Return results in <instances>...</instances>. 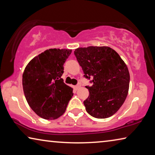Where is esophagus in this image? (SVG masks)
Masks as SVG:
<instances>
[{
	"mask_svg": "<svg viewBox=\"0 0 155 155\" xmlns=\"http://www.w3.org/2000/svg\"><path fill=\"white\" fill-rule=\"evenodd\" d=\"M81 87V84H79V83H78V85H76L75 86V89H76V90H78V89H79V87Z\"/></svg>",
	"mask_w": 155,
	"mask_h": 155,
	"instance_id": "obj_1",
	"label": "esophagus"
}]
</instances>
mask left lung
<instances>
[{
  "label": "left lung",
  "instance_id": "obj_1",
  "mask_svg": "<svg viewBox=\"0 0 155 155\" xmlns=\"http://www.w3.org/2000/svg\"><path fill=\"white\" fill-rule=\"evenodd\" d=\"M84 77L91 86L83 104L89 114L99 119L115 114L125 101L129 88L128 68L118 54L108 46H89L75 50Z\"/></svg>",
  "mask_w": 155,
  "mask_h": 155
}]
</instances>
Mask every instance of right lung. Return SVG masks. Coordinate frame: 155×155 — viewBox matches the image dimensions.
Here are the masks:
<instances>
[{
	"instance_id": "right-lung-1",
	"label": "right lung",
	"mask_w": 155,
	"mask_h": 155,
	"mask_svg": "<svg viewBox=\"0 0 155 155\" xmlns=\"http://www.w3.org/2000/svg\"><path fill=\"white\" fill-rule=\"evenodd\" d=\"M72 50H46L28 63L22 74L25 98L33 111L46 120H54L64 114L73 96L72 88L61 76L64 64Z\"/></svg>"
}]
</instances>
